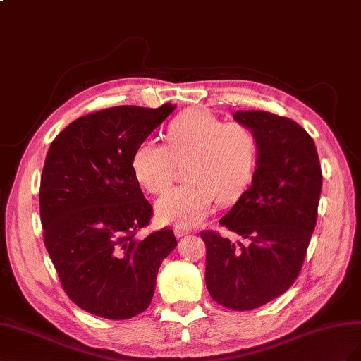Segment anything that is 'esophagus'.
<instances>
[{
	"mask_svg": "<svg viewBox=\"0 0 361 361\" xmlns=\"http://www.w3.org/2000/svg\"><path fill=\"white\" fill-rule=\"evenodd\" d=\"M175 235H177V238H183V235H186V234H189V228H186V226H175Z\"/></svg>",
	"mask_w": 361,
	"mask_h": 361,
	"instance_id": "34e87169",
	"label": "esophagus"
}]
</instances>
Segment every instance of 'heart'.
<instances>
[{
    "mask_svg": "<svg viewBox=\"0 0 361 361\" xmlns=\"http://www.w3.org/2000/svg\"><path fill=\"white\" fill-rule=\"evenodd\" d=\"M259 142L254 131L238 121L224 122L205 109H190L175 116L166 128V145L142 140L131 156L140 186L152 195L169 189L178 164L188 181L157 202L163 222L178 226L198 224L214 200H238L252 178Z\"/></svg>",
    "mask_w": 361,
    "mask_h": 361,
    "instance_id": "heart-1",
    "label": "heart"
}]
</instances>
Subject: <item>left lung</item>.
Segmentation results:
<instances>
[{"instance_id": "left-lung-1", "label": "left lung", "mask_w": 361, "mask_h": 361, "mask_svg": "<svg viewBox=\"0 0 361 361\" xmlns=\"http://www.w3.org/2000/svg\"><path fill=\"white\" fill-rule=\"evenodd\" d=\"M234 119L254 131L259 156L251 188L219 224L248 245L212 230L201 231V239L213 301L246 312L283 295L300 275L316 226L322 171L300 123L260 110H239Z\"/></svg>"}]
</instances>
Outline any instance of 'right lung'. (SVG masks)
I'll return each mask as SVG.
<instances>
[{
    "instance_id": "1",
    "label": "right lung",
    "mask_w": 361,
    "mask_h": 361,
    "mask_svg": "<svg viewBox=\"0 0 361 361\" xmlns=\"http://www.w3.org/2000/svg\"><path fill=\"white\" fill-rule=\"evenodd\" d=\"M175 106H118L78 118L48 149L39 205L45 248L69 300L122 321L151 304L159 267L177 246L168 226L147 238L152 205L131 168L142 140Z\"/></svg>"
}]
</instances>
